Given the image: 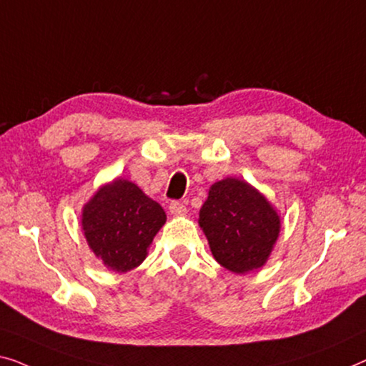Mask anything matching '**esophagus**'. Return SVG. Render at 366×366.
Here are the masks:
<instances>
[{"label": "esophagus", "instance_id": "1", "mask_svg": "<svg viewBox=\"0 0 366 366\" xmlns=\"http://www.w3.org/2000/svg\"><path fill=\"white\" fill-rule=\"evenodd\" d=\"M169 212L174 215H182L187 212V207H185L184 202H179V200H172L171 204H169Z\"/></svg>", "mask_w": 366, "mask_h": 366}]
</instances>
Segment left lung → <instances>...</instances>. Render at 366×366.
Returning <instances> with one entry per match:
<instances>
[{"instance_id":"8db88e82","label":"left lung","mask_w":366,"mask_h":366,"mask_svg":"<svg viewBox=\"0 0 366 366\" xmlns=\"http://www.w3.org/2000/svg\"><path fill=\"white\" fill-rule=\"evenodd\" d=\"M199 217L212 254L233 272L261 268L281 228L269 202L249 184L232 177L212 185Z\"/></svg>"}]
</instances>
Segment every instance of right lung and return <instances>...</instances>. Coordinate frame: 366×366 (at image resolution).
Returning <instances> with one entry per match:
<instances>
[{"mask_svg": "<svg viewBox=\"0 0 366 366\" xmlns=\"http://www.w3.org/2000/svg\"><path fill=\"white\" fill-rule=\"evenodd\" d=\"M164 222L162 207L138 185L122 179L98 190L81 214L90 248L108 268L119 272L143 263Z\"/></svg>", "mask_w": 366, "mask_h": 366, "instance_id": "right-lung-1", "label": "right lung"}]
</instances>
